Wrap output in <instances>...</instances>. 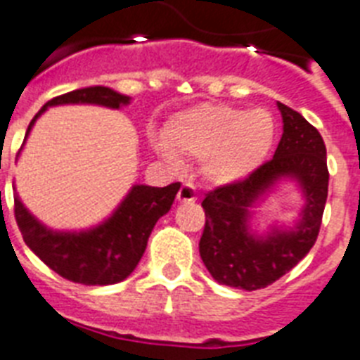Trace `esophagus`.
<instances>
[{"label":"esophagus","mask_w":360,"mask_h":360,"mask_svg":"<svg viewBox=\"0 0 360 360\" xmlns=\"http://www.w3.org/2000/svg\"><path fill=\"white\" fill-rule=\"evenodd\" d=\"M198 200V195H195L194 186L190 185V183H185V185L181 186L179 192H177V201L181 203H194Z\"/></svg>","instance_id":"obj_1"}]
</instances>
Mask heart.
Segmentation results:
<instances>
[{"label": "heart", "mask_w": 360, "mask_h": 360, "mask_svg": "<svg viewBox=\"0 0 360 360\" xmlns=\"http://www.w3.org/2000/svg\"><path fill=\"white\" fill-rule=\"evenodd\" d=\"M276 140V120L266 109L195 105L175 114L165 127L160 155L170 165L179 157L203 160V175L214 185L246 179L262 166Z\"/></svg>", "instance_id": "b5f03b06"}]
</instances>
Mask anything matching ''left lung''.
Returning <instances> with one entry per match:
<instances>
[{"label":"left lung","instance_id":"8db88e82","mask_svg":"<svg viewBox=\"0 0 360 360\" xmlns=\"http://www.w3.org/2000/svg\"><path fill=\"white\" fill-rule=\"evenodd\" d=\"M283 136L274 159L246 179L218 186L205 194V229L200 240L203 264L220 285L259 290L290 271L311 251L322 226L329 172L322 134L302 114L277 103ZM281 179L297 181L306 198L300 220L288 230L268 236L250 231L251 206Z\"/></svg>","mask_w":360,"mask_h":360}]
</instances>
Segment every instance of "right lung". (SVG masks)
Masks as SVG:
<instances>
[{"label": "right lung", "instance_id": "1", "mask_svg": "<svg viewBox=\"0 0 360 360\" xmlns=\"http://www.w3.org/2000/svg\"><path fill=\"white\" fill-rule=\"evenodd\" d=\"M129 101L127 96L118 94L109 86H86L57 96L34 114L25 139L38 116L53 105L92 103L120 109ZM179 188L181 183L162 188L134 185L110 218L98 227L79 233L48 229L23 207L14 190V218L25 244L58 276L81 285H114L124 281L136 268L155 224L170 210Z\"/></svg>", "mask_w": 360, "mask_h": 360}]
</instances>
